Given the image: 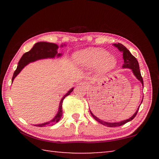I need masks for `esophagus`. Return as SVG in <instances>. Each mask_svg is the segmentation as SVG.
Returning a JSON list of instances; mask_svg holds the SVG:
<instances>
[{
    "label": "esophagus",
    "instance_id": "1",
    "mask_svg": "<svg viewBox=\"0 0 159 159\" xmlns=\"http://www.w3.org/2000/svg\"><path fill=\"white\" fill-rule=\"evenodd\" d=\"M80 85L84 86V87H85V88H87V87H88V86H89V85H88V83H86V82H80Z\"/></svg>",
    "mask_w": 159,
    "mask_h": 159
}]
</instances>
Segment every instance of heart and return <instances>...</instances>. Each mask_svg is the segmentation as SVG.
<instances>
[{
  "instance_id": "1",
  "label": "heart",
  "mask_w": 159,
  "mask_h": 159,
  "mask_svg": "<svg viewBox=\"0 0 159 159\" xmlns=\"http://www.w3.org/2000/svg\"><path fill=\"white\" fill-rule=\"evenodd\" d=\"M76 62L85 66H92L98 64L102 72L112 70L116 65V60L107 51L101 48H88L75 54Z\"/></svg>"
}]
</instances>
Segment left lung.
<instances>
[{"mask_svg": "<svg viewBox=\"0 0 159 159\" xmlns=\"http://www.w3.org/2000/svg\"><path fill=\"white\" fill-rule=\"evenodd\" d=\"M114 45L115 47H116L120 51V52H123V60H124V64H123V69L128 68V69H132L133 74L135 76L137 79H138L139 81L142 83V85H143V79H142V77L141 76L140 71H139V64H138V60H137V59L134 57V56L130 53V51H129L127 48H126L124 45H122L121 43H118L117 44L116 43L114 44ZM142 100H143V99H142ZM142 102H141V104H142ZM139 108V107H138V109L136 111V112L133 114V116H131L130 118H128V119H127V120H123V121L116 122V123H108V122L104 121V120L99 119L98 117H96L93 114L92 111H91L90 110V111L91 115L93 116V117L95 118L97 121L99 122V123H101V124H102V125L107 126V127H112L113 128V127H118V126L124 125L126 123H128L133 120V118L136 116L137 114H138Z\"/></svg>", "mask_w": 159, "mask_h": 159, "instance_id": "1", "label": "left lung"}]
</instances>
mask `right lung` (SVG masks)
<instances>
[{
	"mask_svg": "<svg viewBox=\"0 0 159 159\" xmlns=\"http://www.w3.org/2000/svg\"><path fill=\"white\" fill-rule=\"evenodd\" d=\"M61 47H63V45H61ZM59 46L57 44L52 43H47V42H39L36 43L34 45V47L31 48L30 51L27 52H25L22 55V57L19 61L18 66L17 69L15 70L13 74L12 82L14 80L15 78L20 74V72L22 70V69L25 66L27 65L29 63L41 59H46V58H54L55 56L57 57H60L61 54L57 53V49ZM74 90V88H72L65 95H64L62 99H61L60 106H59V110L57 114L50 121H48L41 124L35 125V126H39V127H45V126L52 125L57 123L62 116V103L63 100L66 96L70 95L72 91Z\"/></svg>",
	"mask_w": 159,
	"mask_h": 159,
	"instance_id": "1",
	"label": "right lung"
}]
</instances>
